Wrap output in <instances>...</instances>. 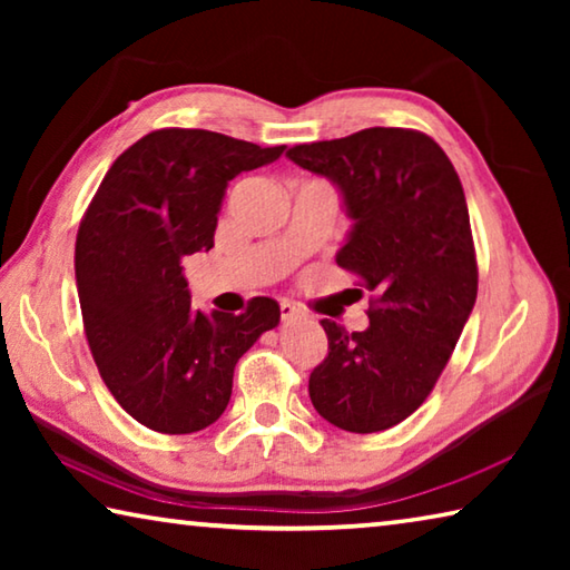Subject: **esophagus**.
Returning <instances> with one entry per match:
<instances>
[{"label": "esophagus", "instance_id": "esophagus-1", "mask_svg": "<svg viewBox=\"0 0 570 570\" xmlns=\"http://www.w3.org/2000/svg\"><path fill=\"white\" fill-rule=\"evenodd\" d=\"M278 306H282V320L284 322H292V320H298V316H306L304 308L292 304V302H282Z\"/></svg>", "mask_w": 570, "mask_h": 570}]
</instances>
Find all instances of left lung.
Masks as SVG:
<instances>
[{
    "mask_svg": "<svg viewBox=\"0 0 570 570\" xmlns=\"http://www.w3.org/2000/svg\"><path fill=\"white\" fill-rule=\"evenodd\" d=\"M286 156L342 190L354 226L336 264L374 292L364 332L322 320L330 354L308 397L334 428L382 432L428 400L475 306L462 183L445 150L410 128H366Z\"/></svg>",
    "mask_w": 570,
    "mask_h": 570,
    "instance_id": "left-lung-1",
    "label": "left lung"
}]
</instances>
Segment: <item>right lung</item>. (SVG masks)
Segmentation results:
<instances>
[{
	"instance_id": "add662e5",
	"label": "right lung",
	"mask_w": 570,
	"mask_h": 570,
	"mask_svg": "<svg viewBox=\"0 0 570 570\" xmlns=\"http://www.w3.org/2000/svg\"><path fill=\"white\" fill-rule=\"evenodd\" d=\"M282 153L210 130H153L120 153L80 220L75 278L92 360L120 407L163 435L214 424L236 362L282 316L268 296L238 316L198 312L180 266L214 248L228 180Z\"/></svg>"
}]
</instances>
